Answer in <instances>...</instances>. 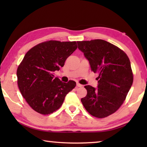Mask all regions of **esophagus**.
<instances>
[{"instance_id": "1", "label": "esophagus", "mask_w": 147, "mask_h": 147, "mask_svg": "<svg viewBox=\"0 0 147 147\" xmlns=\"http://www.w3.org/2000/svg\"><path fill=\"white\" fill-rule=\"evenodd\" d=\"M76 86L78 87V88H81V87H82V85L79 83H76Z\"/></svg>"}]
</instances>
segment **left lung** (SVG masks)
<instances>
[{
	"label": "left lung",
	"mask_w": 147,
	"mask_h": 147,
	"mask_svg": "<svg viewBox=\"0 0 147 147\" xmlns=\"http://www.w3.org/2000/svg\"><path fill=\"white\" fill-rule=\"evenodd\" d=\"M77 44L91 71L98 73L97 88L86 86L88 93L81 101L91 115L106 117L120 108L132 85L130 59L121 49L102 39L77 41Z\"/></svg>",
	"instance_id": "obj_1"
}]
</instances>
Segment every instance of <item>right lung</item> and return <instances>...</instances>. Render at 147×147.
Here are the masks:
<instances>
[{
    "mask_svg": "<svg viewBox=\"0 0 147 147\" xmlns=\"http://www.w3.org/2000/svg\"><path fill=\"white\" fill-rule=\"evenodd\" d=\"M77 49L76 41H48L27 52L17 68V84L29 106L43 115L60 108L76 82L54 78V72L63 67L66 59Z\"/></svg>",
    "mask_w": 147,
    "mask_h": 147,
    "instance_id": "1",
    "label": "right lung"
}]
</instances>
